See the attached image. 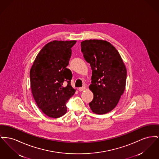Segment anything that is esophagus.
Listing matches in <instances>:
<instances>
[{
  "label": "esophagus",
  "instance_id": "esophagus-1",
  "mask_svg": "<svg viewBox=\"0 0 159 159\" xmlns=\"http://www.w3.org/2000/svg\"><path fill=\"white\" fill-rule=\"evenodd\" d=\"M85 89H86L85 86H83V87H80V88H79L78 90H79V91H84Z\"/></svg>",
  "mask_w": 159,
  "mask_h": 159
}]
</instances>
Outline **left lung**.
Here are the masks:
<instances>
[{"label": "left lung", "mask_w": 159, "mask_h": 159, "mask_svg": "<svg viewBox=\"0 0 159 159\" xmlns=\"http://www.w3.org/2000/svg\"><path fill=\"white\" fill-rule=\"evenodd\" d=\"M84 59L92 69L89 88L93 98L91 111L99 115L111 112L125 90L127 70L121 57L113 45L104 40L89 39L81 43Z\"/></svg>", "instance_id": "left-lung-1"}]
</instances>
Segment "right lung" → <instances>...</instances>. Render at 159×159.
I'll use <instances>...</instances> for the list:
<instances>
[{"label": "right lung", "instance_id": "obj_1", "mask_svg": "<svg viewBox=\"0 0 159 159\" xmlns=\"http://www.w3.org/2000/svg\"><path fill=\"white\" fill-rule=\"evenodd\" d=\"M76 41H53L36 57L30 71L32 93L38 107L50 118H57L67 111L66 103L75 93L71 86L72 73L66 67ZM68 84L64 87L63 83Z\"/></svg>", "mask_w": 159, "mask_h": 159}]
</instances>
